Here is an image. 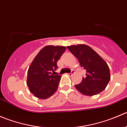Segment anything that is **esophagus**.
<instances>
[{
  "label": "esophagus",
  "mask_w": 127,
  "mask_h": 127,
  "mask_svg": "<svg viewBox=\"0 0 127 127\" xmlns=\"http://www.w3.org/2000/svg\"><path fill=\"white\" fill-rule=\"evenodd\" d=\"M74 73H75V72H74V71H72V72L71 73H69V74H67V75H69V76H72V75H73L74 74Z\"/></svg>",
  "instance_id": "34e87169"
}]
</instances>
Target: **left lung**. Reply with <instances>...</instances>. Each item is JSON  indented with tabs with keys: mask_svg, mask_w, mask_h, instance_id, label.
Here are the masks:
<instances>
[{
	"mask_svg": "<svg viewBox=\"0 0 127 127\" xmlns=\"http://www.w3.org/2000/svg\"><path fill=\"white\" fill-rule=\"evenodd\" d=\"M86 71V77L75 88L86 96H93L106 88L111 79L110 70L106 61L91 47L85 44L67 47Z\"/></svg>",
	"mask_w": 127,
	"mask_h": 127,
	"instance_id": "obj_1",
	"label": "left lung"
}]
</instances>
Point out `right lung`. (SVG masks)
Here are the masks:
<instances>
[{"mask_svg":"<svg viewBox=\"0 0 127 127\" xmlns=\"http://www.w3.org/2000/svg\"><path fill=\"white\" fill-rule=\"evenodd\" d=\"M63 46L47 45L35 56L29 66L27 77L29 90L35 97L44 99L57 90L61 75L51 72L58 68L57 62L66 50Z\"/></svg>","mask_w":127,"mask_h":127,"instance_id":"add662e5","label":"right lung"}]
</instances>
